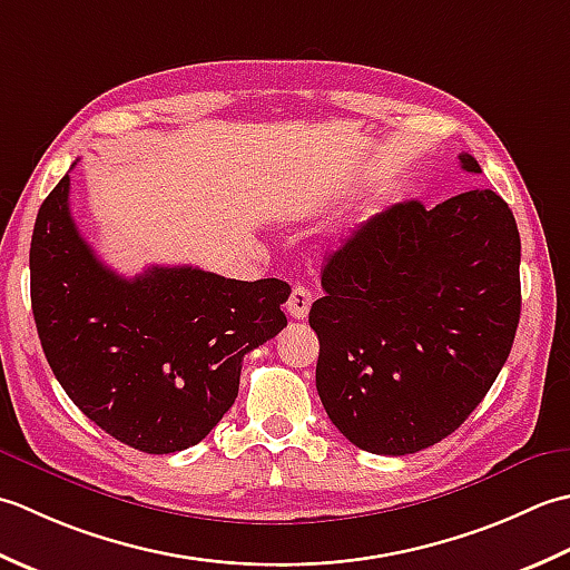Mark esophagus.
<instances>
[{"instance_id":"esophagus-1","label":"esophagus","mask_w":570,"mask_h":570,"mask_svg":"<svg viewBox=\"0 0 570 570\" xmlns=\"http://www.w3.org/2000/svg\"><path fill=\"white\" fill-rule=\"evenodd\" d=\"M312 299H315V295H312V289L305 287V285H295L293 293H289V299H287V312L289 317L293 320H305L309 315V307H312Z\"/></svg>"}]
</instances>
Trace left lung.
Listing matches in <instances>:
<instances>
[{"label":"left lung","mask_w":570,"mask_h":570,"mask_svg":"<svg viewBox=\"0 0 570 570\" xmlns=\"http://www.w3.org/2000/svg\"><path fill=\"white\" fill-rule=\"evenodd\" d=\"M460 165L482 171L468 153ZM519 261L514 214L492 189L393 204L330 255L309 327L322 405L350 443L411 455L468 421L512 352Z\"/></svg>","instance_id":"left-lung-1"}]
</instances>
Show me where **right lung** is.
Returning <instances> with one entry per match:
<instances>
[{
    "instance_id": "1",
    "label": "right lung",
    "mask_w": 570,
    "mask_h": 570,
    "mask_svg": "<svg viewBox=\"0 0 570 570\" xmlns=\"http://www.w3.org/2000/svg\"><path fill=\"white\" fill-rule=\"evenodd\" d=\"M71 177L33 224L31 309L46 362L80 411L149 455L187 450L238 396L243 356L281 332L289 285L191 265L122 277L78 234Z\"/></svg>"
}]
</instances>
